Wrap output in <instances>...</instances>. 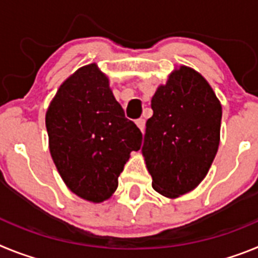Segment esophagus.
<instances>
[{
	"instance_id": "obj_1",
	"label": "esophagus",
	"mask_w": 258,
	"mask_h": 258,
	"mask_svg": "<svg viewBox=\"0 0 258 258\" xmlns=\"http://www.w3.org/2000/svg\"><path fill=\"white\" fill-rule=\"evenodd\" d=\"M137 126L140 127V131L142 132V133H145V127H146V121H145V118H138L136 121Z\"/></svg>"
}]
</instances>
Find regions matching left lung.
<instances>
[{"instance_id": "1", "label": "left lung", "mask_w": 258, "mask_h": 258, "mask_svg": "<svg viewBox=\"0 0 258 258\" xmlns=\"http://www.w3.org/2000/svg\"><path fill=\"white\" fill-rule=\"evenodd\" d=\"M142 146L152 187L178 198L206 178L220 145L222 107L195 70L181 66L157 88Z\"/></svg>"}]
</instances>
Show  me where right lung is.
Here are the masks:
<instances>
[{"mask_svg":"<svg viewBox=\"0 0 258 258\" xmlns=\"http://www.w3.org/2000/svg\"><path fill=\"white\" fill-rule=\"evenodd\" d=\"M45 121L52 161L67 187L89 202L108 199L131 152L142 145L108 77L95 63L79 68L58 89Z\"/></svg>","mask_w":258,"mask_h":258,"instance_id":"right-lung-1","label":"right lung"}]
</instances>
